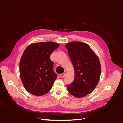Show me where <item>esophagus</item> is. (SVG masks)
I'll return each instance as SVG.
<instances>
[{"mask_svg": "<svg viewBox=\"0 0 123 123\" xmlns=\"http://www.w3.org/2000/svg\"><path fill=\"white\" fill-rule=\"evenodd\" d=\"M64 75H65V74L64 73H63V74H60V77L61 78H63L64 77Z\"/></svg>", "mask_w": 123, "mask_h": 123, "instance_id": "1", "label": "esophagus"}]
</instances>
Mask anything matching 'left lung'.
I'll return each mask as SVG.
<instances>
[{
	"label": "left lung",
	"mask_w": 123,
	"mask_h": 123,
	"mask_svg": "<svg viewBox=\"0 0 123 123\" xmlns=\"http://www.w3.org/2000/svg\"><path fill=\"white\" fill-rule=\"evenodd\" d=\"M66 47L74 70V79L67 86L72 95L81 98L95 89L100 79L99 60L89 46L81 42H72Z\"/></svg>",
	"instance_id": "left-lung-1"
}]
</instances>
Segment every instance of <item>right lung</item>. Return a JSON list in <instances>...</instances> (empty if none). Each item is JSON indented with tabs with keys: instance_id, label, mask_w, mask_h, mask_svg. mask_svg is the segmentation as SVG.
Masks as SVG:
<instances>
[{
	"instance_id": "obj_1",
	"label": "right lung",
	"mask_w": 123,
	"mask_h": 123,
	"mask_svg": "<svg viewBox=\"0 0 123 123\" xmlns=\"http://www.w3.org/2000/svg\"><path fill=\"white\" fill-rule=\"evenodd\" d=\"M59 46L53 42H38L31 44L23 52L19 63L20 77L29 93L40 96L51 89L57 75L49 56Z\"/></svg>"
}]
</instances>
